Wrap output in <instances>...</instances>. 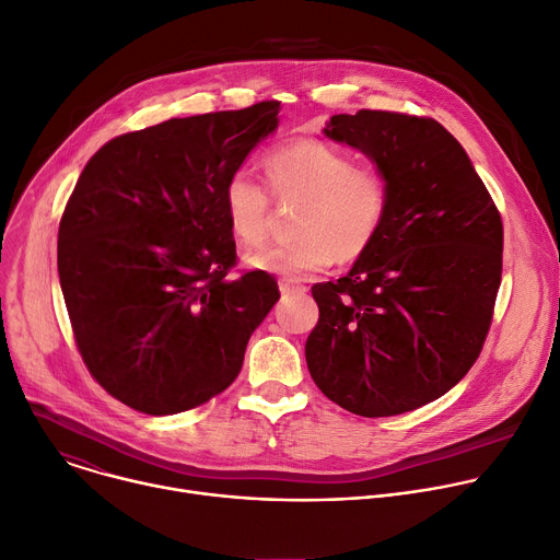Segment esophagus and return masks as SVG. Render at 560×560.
Wrapping results in <instances>:
<instances>
[{"mask_svg": "<svg viewBox=\"0 0 560 560\" xmlns=\"http://www.w3.org/2000/svg\"><path fill=\"white\" fill-rule=\"evenodd\" d=\"M280 291H282V295H302L306 291V287L300 284L298 280L284 278V280H280Z\"/></svg>", "mask_w": 560, "mask_h": 560, "instance_id": "34e87169", "label": "esophagus"}]
</instances>
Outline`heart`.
Wrapping results in <instances>:
<instances>
[{"label": "heart", "instance_id": "obj_1", "mask_svg": "<svg viewBox=\"0 0 560 560\" xmlns=\"http://www.w3.org/2000/svg\"><path fill=\"white\" fill-rule=\"evenodd\" d=\"M262 171L280 205H298L293 233L246 256L258 271L304 278L325 271L338 258H362L385 229L392 184L383 168L355 164L353 155L323 140H293L265 155ZM271 196L244 171L226 177L222 191L224 220L237 244L254 248L267 240Z\"/></svg>", "mask_w": 560, "mask_h": 560}]
</instances>
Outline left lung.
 Wrapping results in <instances>:
<instances>
[{
    "mask_svg": "<svg viewBox=\"0 0 560 560\" xmlns=\"http://www.w3.org/2000/svg\"><path fill=\"white\" fill-rule=\"evenodd\" d=\"M325 133L387 173L392 205L351 271L312 287L320 318L304 345L308 374L351 413L413 411L460 383L482 351L503 273V220L436 119L362 108L334 115Z\"/></svg>",
    "mask_w": 560,
    "mask_h": 560,
    "instance_id": "obj_1",
    "label": "left lung"
}]
</instances>
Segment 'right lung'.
Segmentation results:
<instances>
[{
	"label": "right lung",
	"mask_w": 560,
	"mask_h": 560,
	"mask_svg": "<svg viewBox=\"0 0 560 560\" xmlns=\"http://www.w3.org/2000/svg\"><path fill=\"white\" fill-rule=\"evenodd\" d=\"M280 102L173 117L106 142L59 220L57 271L78 351L119 402L189 411L240 374L278 302L267 271L231 276L222 191L278 127Z\"/></svg>",
	"instance_id": "right-lung-1"
}]
</instances>
